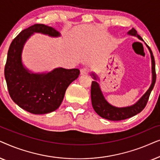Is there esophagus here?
Segmentation results:
<instances>
[{
    "mask_svg": "<svg viewBox=\"0 0 160 160\" xmlns=\"http://www.w3.org/2000/svg\"><path fill=\"white\" fill-rule=\"evenodd\" d=\"M88 73H89V70L87 68H83L81 69V71H80L81 75H82V76L87 75Z\"/></svg>",
    "mask_w": 160,
    "mask_h": 160,
    "instance_id": "1",
    "label": "esophagus"
}]
</instances>
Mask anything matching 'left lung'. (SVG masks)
<instances>
[{
  "label": "left lung",
  "instance_id": "left-lung-1",
  "mask_svg": "<svg viewBox=\"0 0 160 160\" xmlns=\"http://www.w3.org/2000/svg\"><path fill=\"white\" fill-rule=\"evenodd\" d=\"M128 34L130 35V36L137 37L141 41H144L143 38L137 33V31L134 28H132L130 31L128 32ZM145 44L146 47L148 48V49L149 50L151 59H152V84H151L148 90L144 93V95L135 104L132 105V106L119 108V107L113 106L109 103L106 100L102 92L99 83L97 82V81L98 80V76L95 73H93V72L91 73V76H92V78L95 79V81L92 82L91 86L92 105L94 110L100 117L104 118V119L111 120V121H119V120L128 119V118H130L133 117V116L138 114V113H139L145 108L146 103L148 102V98H149L151 92L152 91L154 87L155 82H156L154 58L153 56L152 52L150 47L146 43Z\"/></svg>",
  "mask_w": 160,
  "mask_h": 160
}]
</instances>
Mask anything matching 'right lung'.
Returning a JSON list of instances; mask_svg holds the SVG:
<instances>
[{
    "mask_svg": "<svg viewBox=\"0 0 160 160\" xmlns=\"http://www.w3.org/2000/svg\"><path fill=\"white\" fill-rule=\"evenodd\" d=\"M35 32L50 37H60L54 28L36 24L23 30L11 43L4 76L13 101L24 110L34 114H45L58 109L68 87L78 77L77 68H57L49 72L32 73L22 63V54L26 41Z\"/></svg>",
    "mask_w": 160,
    "mask_h": 160,
    "instance_id": "right-lung-1",
    "label": "right lung"
}]
</instances>
